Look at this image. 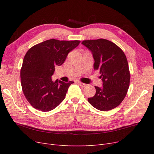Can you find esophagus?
Here are the masks:
<instances>
[{
    "mask_svg": "<svg viewBox=\"0 0 154 154\" xmlns=\"http://www.w3.org/2000/svg\"><path fill=\"white\" fill-rule=\"evenodd\" d=\"M78 84L80 85L81 87H85L87 85L86 84H85V83H82V82H78Z\"/></svg>",
    "mask_w": 154,
    "mask_h": 154,
    "instance_id": "34e87169",
    "label": "esophagus"
}]
</instances>
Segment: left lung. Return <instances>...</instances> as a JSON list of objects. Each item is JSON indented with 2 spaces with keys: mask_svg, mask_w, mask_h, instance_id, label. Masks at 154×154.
<instances>
[{
  "mask_svg": "<svg viewBox=\"0 0 154 154\" xmlns=\"http://www.w3.org/2000/svg\"><path fill=\"white\" fill-rule=\"evenodd\" d=\"M82 44L94 58V70H98L103 82L95 87L96 94L88 101L94 108L107 111L117 107L127 95L130 84V71L127 57L117 45L105 39L83 40Z\"/></svg>",
  "mask_w": 154,
  "mask_h": 154,
  "instance_id": "1",
  "label": "left lung"
}]
</instances>
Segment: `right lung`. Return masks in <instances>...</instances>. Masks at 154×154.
I'll return each mask as SVG.
<instances>
[{"instance_id": "1", "label": "right lung", "mask_w": 154, "mask_h": 154, "mask_svg": "<svg viewBox=\"0 0 154 154\" xmlns=\"http://www.w3.org/2000/svg\"><path fill=\"white\" fill-rule=\"evenodd\" d=\"M80 40L50 39L34 45L26 53L20 71L21 85L26 100L35 109L48 112L62 103L73 82H53L56 66H61Z\"/></svg>"}]
</instances>
